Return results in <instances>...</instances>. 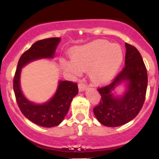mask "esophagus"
<instances>
[{
  "mask_svg": "<svg viewBox=\"0 0 159 159\" xmlns=\"http://www.w3.org/2000/svg\"><path fill=\"white\" fill-rule=\"evenodd\" d=\"M86 88H87V85H86L82 81H80L79 84H78V89H79V90L84 91L86 90Z\"/></svg>",
  "mask_w": 159,
  "mask_h": 159,
  "instance_id": "obj_1",
  "label": "esophagus"
}]
</instances>
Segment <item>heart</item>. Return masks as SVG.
Masks as SVG:
<instances>
[{"mask_svg":"<svg viewBox=\"0 0 159 159\" xmlns=\"http://www.w3.org/2000/svg\"><path fill=\"white\" fill-rule=\"evenodd\" d=\"M120 45L105 39H97L76 48L69 63L75 72L89 70V76L95 84H102L114 75L123 61Z\"/></svg>","mask_w":159,"mask_h":159,"instance_id":"obj_1","label":"heart"}]
</instances>
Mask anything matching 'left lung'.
<instances>
[{
  "instance_id": "left-lung-1",
  "label": "left lung",
  "mask_w": 159,
  "mask_h": 159,
  "mask_svg": "<svg viewBox=\"0 0 159 159\" xmlns=\"http://www.w3.org/2000/svg\"><path fill=\"white\" fill-rule=\"evenodd\" d=\"M125 66L109 84L97 89L101 100L93 112L102 125L116 127L129 123L138 114L145 101L147 72L140 52L135 47L125 43ZM128 81V90L121 98H115L111 91L121 82Z\"/></svg>"
}]
</instances>
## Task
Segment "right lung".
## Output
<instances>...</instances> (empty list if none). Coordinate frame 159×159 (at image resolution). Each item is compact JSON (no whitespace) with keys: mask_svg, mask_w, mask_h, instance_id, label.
I'll return each mask as SVG.
<instances>
[{"mask_svg":"<svg viewBox=\"0 0 159 159\" xmlns=\"http://www.w3.org/2000/svg\"><path fill=\"white\" fill-rule=\"evenodd\" d=\"M61 39L52 37L36 42L19 58L13 78V90L20 111L25 117L43 127L58 125L68 112L72 100L78 93L77 83L60 81L55 95L48 102L35 105L25 98L20 88L19 78L21 68L29 62L39 58L53 57Z\"/></svg>","mask_w":159,"mask_h":159,"instance_id":"add662e5","label":"right lung"}]
</instances>
